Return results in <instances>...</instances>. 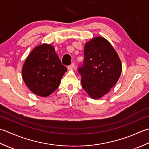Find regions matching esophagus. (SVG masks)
<instances>
[{"label": "esophagus", "instance_id": "obj_1", "mask_svg": "<svg viewBox=\"0 0 149 149\" xmlns=\"http://www.w3.org/2000/svg\"><path fill=\"white\" fill-rule=\"evenodd\" d=\"M74 68V63H72L70 65L68 66V70H71V69H72Z\"/></svg>", "mask_w": 149, "mask_h": 149}]
</instances>
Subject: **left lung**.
Instances as JSON below:
<instances>
[{
    "mask_svg": "<svg viewBox=\"0 0 149 149\" xmlns=\"http://www.w3.org/2000/svg\"><path fill=\"white\" fill-rule=\"evenodd\" d=\"M84 53L83 65L78 68L81 86L92 98H101L119 80L121 60L109 42L101 36L87 42Z\"/></svg>",
    "mask_w": 149,
    "mask_h": 149,
    "instance_id": "8db88e82",
    "label": "left lung"
}]
</instances>
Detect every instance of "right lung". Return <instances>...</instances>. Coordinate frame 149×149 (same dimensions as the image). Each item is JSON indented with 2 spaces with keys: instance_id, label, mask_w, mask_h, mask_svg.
<instances>
[{
  "instance_id": "obj_1",
  "label": "right lung",
  "mask_w": 149,
  "mask_h": 149,
  "mask_svg": "<svg viewBox=\"0 0 149 149\" xmlns=\"http://www.w3.org/2000/svg\"><path fill=\"white\" fill-rule=\"evenodd\" d=\"M67 70L53 45L43 44L35 47L27 57L22 67V78L31 91L47 97L59 87Z\"/></svg>"
}]
</instances>
